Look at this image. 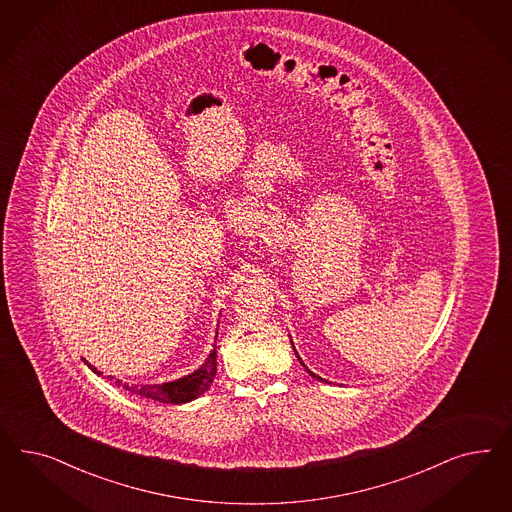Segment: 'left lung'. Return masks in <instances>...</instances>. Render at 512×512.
<instances>
[{
  "label": "left lung",
  "mask_w": 512,
  "mask_h": 512,
  "mask_svg": "<svg viewBox=\"0 0 512 512\" xmlns=\"http://www.w3.org/2000/svg\"><path fill=\"white\" fill-rule=\"evenodd\" d=\"M291 343H293V341H291ZM295 353H296V351H295ZM296 357H298V353H296ZM298 360H300V357H298ZM300 362H302V360H300ZM302 366H304V362H302ZM306 370H308V368H306ZM308 373H310L311 377H315V379H319V381H323V379H321V377H319V375H315V373L310 372V370H308Z\"/></svg>",
  "instance_id": "left-lung-1"
}]
</instances>
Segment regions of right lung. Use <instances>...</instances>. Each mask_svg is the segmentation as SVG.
Masks as SVG:
<instances>
[{"instance_id":"obj_1","label":"right lung","mask_w":512,"mask_h":512,"mask_svg":"<svg viewBox=\"0 0 512 512\" xmlns=\"http://www.w3.org/2000/svg\"><path fill=\"white\" fill-rule=\"evenodd\" d=\"M88 364V362H86ZM90 370L97 375H101V372H97V368H93L92 364H88ZM217 372V351L216 347L212 349V353L208 355V358L204 360L199 370H195L193 373H189L182 379H176L171 383H161V385H129L124 383L120 379H114L116 387L125 388L129 390L131 394H137L142 398H150L154 402L159 403H186L199 398L201 394H204L210 385L214 383V377Z\"/></svg>"}]
</instances>
